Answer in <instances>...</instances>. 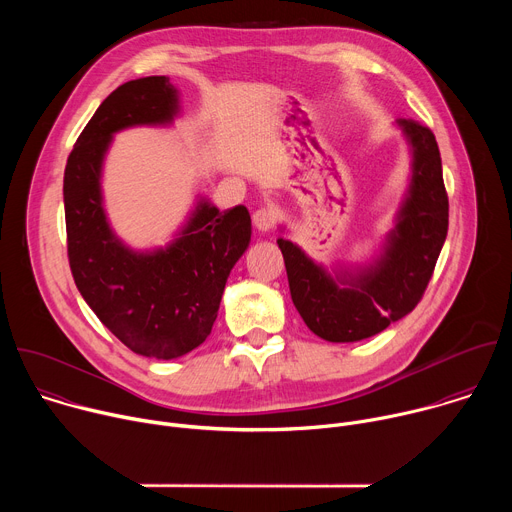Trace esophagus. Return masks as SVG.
Segmentation results:
<instances>
[{"mask_svg":"<svg viewBox=\"0 0 512 512\" xmlns=\"http://www.w3.org/2000/svg\"><path fill=\"white\" fill-rule=\"evenodd\" d=\"M273 223H275V216L269 208H259L253 212V225L257 231L267 233L273 227Z\"/></svg>","mask_w":512,"mask_h":512,"instance_id":"1","label":"esophagus"}]
</instances>
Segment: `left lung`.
Here are the masks:
<instances>
[{"instance_id":"left-lung-1","label":"left lung","mask_w":512,"mask_h":512,"mask_svg":"<svg viewBox=\"0 0 512 512\" xmlns=\"http://www.w3.org/2000/svg\"><path fill=\"white\" fill-rule=\"evenodd\" d=\"M397 123L411 143L413 176L381 259L334 281L298 245L277 239L291 300L306 326L328 342L369 338L407 316L421 302L448 235V192L435 135L413 119Z\"/></svg>"}]
</instances>
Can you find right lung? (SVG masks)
<instances>
[{
  "label": "right lung",
  "mask_w": 512,
  "mask_h": 512,
  "mask_svg": "<svg viewBox=\"0 0 512 512\" xmlns=\"http://www.w3.org/2000/svg\"><path fill=\"white\" fill-rule=\"evenodd\" d=\"M176 113L178 91L168 77L117 87L79 135L62 188L68 263L81 296L129 350L162 360L208 338L227 277L251 241L243 204L221 212L206 200L166 249L137 253L113 235L101 204V166L113 133L164 125Z\"/></svg>",
  "instance_id": "add662e5"
}]
</instances>
